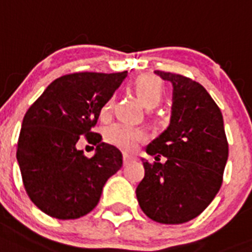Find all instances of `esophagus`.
Returning <instances> with one entry per match:
<instances>
[{"label":"esophagus","mask_w":252,"mask_h":252,"mask_svg":"<svg viewBox=\"0 0 252 252\" xmlns=\"http://www.w3.org/2000/svg\"><path fill=\"white\" fill-rule=\"evenodd\" d=\"M123 161H124V165H126L129 164V163H132L133 158H130L129 155H124V157H123Z\"/></svg>","instance_id":"1"}]
</instances>
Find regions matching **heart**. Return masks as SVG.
<instances>
[{
    "label": "heart",
    "mask_w": 252,
    "mask_h": 252,
    "mask_svg": "<svg viewBox=\"0 0 252 252\" xmlns=\"http://www.w3.org/2000/svg\"><path fill=\"white\" fill-rule=\"evenodd\" d=\"M134 91L145 107L153 108L158 106L163 99L164 85L158 77L145 75V76L137 79L136 84H134ZM114 101H115V97L111 95L105 102V105L102 106V118L110 115L112 106H114ZM105 138L112 146L118 147L126 153H132L136 150L137 145L145 140V132L138 126H133L129 124H124V123H116L106 129Z\"/></svg>",
    "instance_id": "1"
}]
</instances>
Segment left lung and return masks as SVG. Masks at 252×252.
<instances>
[{
  "mask_svg": "<svg viewBox=\"0 0 252 252\" xmlns=\"http://www.w3.org/2000/svg\"><path fill=\"white\" fill-rule=\"evenodd\" d=\"M173 87L168 128L147 145L154 163L142 159L145 177L136 189L147 218L183 224L207 208L222 184L228 141L219 106L199 83L177 73L155 71ZM166 157V163L158 161Z\"/></svg>",
  "mask_w": 252,
  "mask_h": 252,
  "instance_id": "8db88e82",
  "label": "left lung"
}]
</instances>
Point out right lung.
<instances>
[{"instance_id":"add662e5","label":"right lung","mask_w":252,"mask_h":252,"mask_svg":"<svg viewBox=\"0 0 252 252\" xmlns=\"http://www.w3.org/2000/svg\"><path fill=\"white\" fill-rule=\"evenodd\" d=\"M126 76V71L64 75L26 112L16 159L28 197L49 216L69 220L89 214L106 181L122 168L119 149L101 142L92 128ZM80 135L96 146L92 158L77 150Z\"/></svg>"}]
</instances>
